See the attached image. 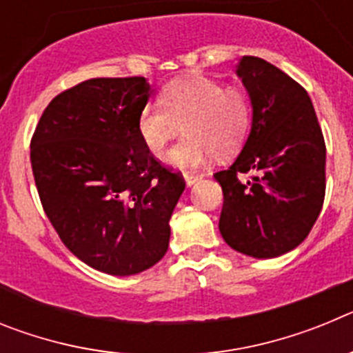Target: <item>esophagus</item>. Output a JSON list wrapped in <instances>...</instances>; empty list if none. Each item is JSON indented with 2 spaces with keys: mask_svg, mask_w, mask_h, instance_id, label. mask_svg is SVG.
<instances>
[{
  "mask_svg": "<svg viewBox=\"0 0 353 353\" xmlns=\"http://www.w3.org/2000/svg\"><path fill=\"white\" fill-rule=\"evenodd\" d=\"M183 179H185V183H187V185L191 187V185H194V183L198 182L199 179H201V174H194V173H185V174H183Z\"/></svg>",
  "mask_w": 353,
  "mask_h": 353,
  "instance_id": "1",
  "label": "esophagus"
}]
</instances>
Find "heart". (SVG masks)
I'll use <instances>...</instances> for the list:
<instances>
[{
    "instance_id": "1",
    "label": "heart",
    "mask_w": 353,
    "mask_h": 353,
    "mask_svg": "<svg viewBox=\"0 0 353 353\" xmlns=\"http://www.w3.org/2000/svg\"><path fill=\"white\" fill-rule=\"evenodd\" d=\"M252 121V104L242 86H223L217 79L191 76L171 81L161 102L146 104L138 132L150 154L161 155L168 143L185 130V138L166 155L174 168H199L219 154L232 157L244 146Z\"/></svg>"
}]
</instances>
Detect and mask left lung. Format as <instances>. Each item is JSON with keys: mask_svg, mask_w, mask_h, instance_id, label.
Segmentation results:
<instances>
[{"mask_svg": "<svg viewBox=\"0 0 353 353\" xmlns=\"http://www.w3.org/2000/svg\"><path fill=\"white\" fill-rule=\"evenodd\" d=\"M252 104L251 132L232 166L214 174L223 187L219 232L235 251L276 258L297 248L325 198V141L311 99L269 61L236 65ZM245 172L249 181H240Z\"/></svg>", "mask_w": 353, "mask_h": 353, "instance_id": "1", "label": "left lung"}]
</instances>
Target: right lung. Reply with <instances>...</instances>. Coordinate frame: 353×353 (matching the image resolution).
Wrapping results in <instances>:
<instances>
[{
    "label": "right lung",
    "mask_w": 353,
    "mask_h": 353,
    "mask_svg": "<svg viewBox=\"0 0 353 353\" xmlns=\"http://www.w3.org/2000/svg\"><path fill=\"white\" fill-rule=\"evenodd\" d=\"M145 77H97L56 95L31 138V170L61 242L92 269L132 276L170 245L183 176L150 154L138 117Z\"/></svg>",
    "instance_id": "right-lung-1"
}]
</instances>
